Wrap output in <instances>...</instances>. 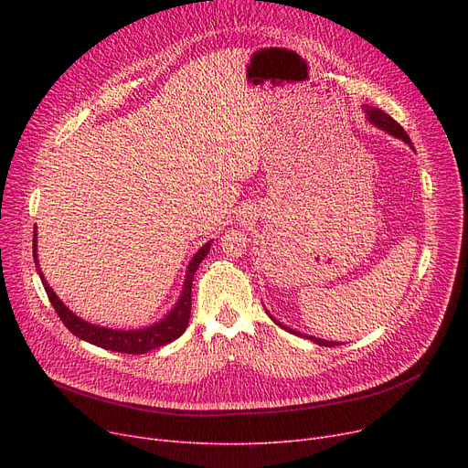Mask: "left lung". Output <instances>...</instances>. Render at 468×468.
<instances>
[{
    "label": "left lung",
    "mask_w": 468,
    "mask_h": 468,
    "mask_svg": "<svg viewBox=\"0 0 468 468\" xmlns=\"http://www.w3.org/2000/svg\"><path fill=\"white\" fill-rule=\"evenodd\" d=\"M364 113H366V119L370 121L372 125L379 127L381 131L388 133L390 136L400 138V140H404L406 144H410V145H411L408 133H406V131L399 125V122H397L395 119H392L388 113H385V112H383V110H379V108H372V106H364ZM411 147H413V145H411ZM273 321H275L281 328H284V330H288V332H292V334H296V335H302V337L311 339L313 343H316V346H323V347H335V346H341V343H337V341H326V339H321V337H313V335H305V334H302V332L292 330V328H288V326L281 324V323L277 321V318H273Z\"/></svg>",
    "instance_id": "obj_1"
}]
</instances>
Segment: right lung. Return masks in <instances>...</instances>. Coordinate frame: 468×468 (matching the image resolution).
<instances>
[{
    "instance_id": "add662e5",
    "label": "right lung",
    "mask_w": 468,
    "mask_h": 468,
    "mask_svg": "<svg viewBox=\"0 0 468 468\" xmlns=\"http://www.w3.org/2000/svg\"><path fill=\"white\" fill-rule=\"evenodd\" d=\"M37 233L34 229V261H36V269H37V275L43 282V288L47 292L48 300H51L55 311L58 313L60 321L64 323V326L73 334L78 335L83 341L92 343L96 347H102L108 351H115V353H129V355H144L147 351H154L159 349L166 343L178 339L189 323V314H191V284H193V277L197 267L199 263L207 258L208 250H210V242L203 244L197 252L189 265H187V271H186V281H184V288L180 293V300L176 302L175 309H170V313L161 318L159 323L147 326V328H138V330H112V328H104V326H96L90 324L83 318H80L76 313H71L53 292V288L47 284L41 269H39V260H37Z\"/></svg>"
}]
</instances>
